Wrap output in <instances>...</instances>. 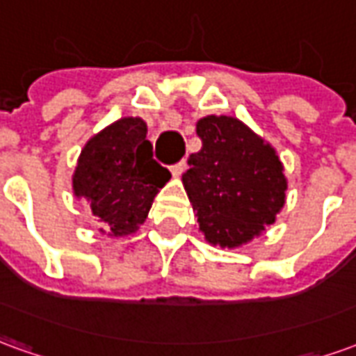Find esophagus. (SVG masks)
Segmentation results:
<instances>
[{
  "mask_svg": "<svg viewBox=\"0 0 356 356\" xmlns=\"http://www.w3.org/2000/svg\"><path fill=\"white\" fill-rule=\"evenodd\" d=\"M185 170H186V162L183 160V162L175 163V165L171 168V175H173V177H181V175L185 173Z\"/></svg>",
  "mask_w": 356,
  "mask_h": 356,
  "instance_id": "34e87169",
  "label": "esophagus"
}]
</instances>
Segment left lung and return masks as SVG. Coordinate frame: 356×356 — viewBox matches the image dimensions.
<instances>
[{
	"instance_id": "obj_1",
	"label": "left lung",
	"mask_w": 356,
	"mask_h": 356,
	"mask_svg": "<svg viewBox=\"0 0 356 356\" xmlns=\"http://www.w3.org/2000/svg\"><path fill=\"white\" fill-rule=\"evenodd\" d=\"M196 135L202 148L188 158L183 186L198 227L211 246H244L275 223L286 204L282 162L238 118H200Z\"/></svg>"
}]
</instances>
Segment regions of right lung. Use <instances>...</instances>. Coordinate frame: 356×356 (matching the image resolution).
<instances>
[{"mask_svg": "<svg viewBox=\"0 0 356 356\" xmlns=\"http://www.w3.org/2000/svg\"><path fill=\"white\" fill-rule=\"evenodd\" d=\"M170 177V171L152 160L147 122L125 116L83 145L72 191L78 200L88 202L102 234L122 238L147 221L156 194Z\"/></svg>", "mask_w": 356, "mask_h": 356, "instance_id": "add662e5", "label": "right lung"}]
</instances>
